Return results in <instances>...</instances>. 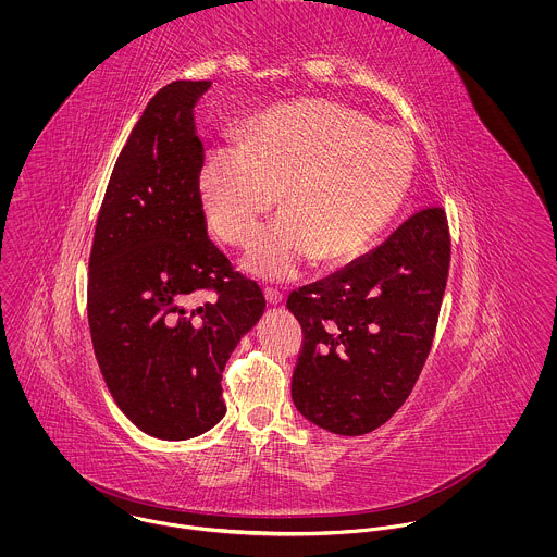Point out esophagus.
<instances>
[{
    "mask_svg": "<svg viewBox=\"0 0 557 557\" xmlns=\"http://www.w3.org/2000/svg\"><path fill=\"white\" fill-rule=\"evenodd\" d=\"M263 296H265V302H268L270 307H278V305L283 302V294L276 292V289H272V287H265Z\"/></svg>",
    "mask_w": 557,
    "mask_h": 557,
    "instance_id": "esophagus-1",
    "label": "esophagus"
}]
</instances>
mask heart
<instances>
[{
	"label": "heart",
	"instance_id": "obj_1",
	"mask_svg": "<svg viewBox=\"0 0 557 557\" xmlns=\"http://www.w3.org/2000/svg\"><path fill=\"white\" fill-rule=\"evenodd\" d=\"M242 146L212 150L199 171L210 230L242 244L278 203L242 257L259 278L287 281L307 259L336 265L362 255L397 216L413 175V150L397 128L347 104L305 98L242 126Z\"/></svg>",
	"mask_w": 557,
	"mask_h": 557
}]
</instances>
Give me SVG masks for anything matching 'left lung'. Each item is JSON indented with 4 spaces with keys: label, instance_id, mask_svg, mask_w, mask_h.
<instances>
[{
    "label": "left lung",
    "instance_id": "obj_1",
    "mask_svg": "<svg viewBox=\"0 0 557 557\" xmlns=\"http://www.w3.org/2000/svg\"><path fill=\"white\" fill-rule=\"evenodd\" d=\"M450 263L442 208L407 219L343 270L292 292L305 330L296 409L336 435L382 426L409 397L431 351Z\"/></svg>",
    "mask_w": 557,
    "mask_h": 557
}]
</instances>
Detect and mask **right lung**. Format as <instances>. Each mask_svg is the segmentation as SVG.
Here are the masks:
<instances>
[{
    "label": "right lung",
    "mask_w": 557,
    "mask_h": 557,
    "mask_svg": "<svg viewBox=\"0 0 557 557\" xmlns=\"http://www.w3.org/2000/svg\"><path fill=\"white\" fill-rule=\"evenodd\" d=\"M210 81L148 102L113 166L89 255L87 319L104 384L144 433L180 442L223 420V369L261 319L257 283L210 242L195 104ZM218 298L193 310L195 290Z\"/></svg>",
    "instance_id": "add662e5"
}]
</instances>
